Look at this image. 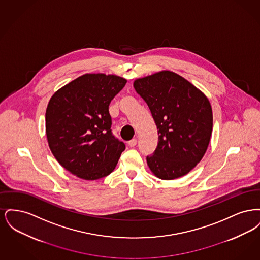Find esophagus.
Segmentation results:
<instances>
[{
	"label": "esophagus",
	"instance_id": "esophagus-1",
	"mask_svg": "<svg viewBox=\"0 0 260 260\" xmlns=\"http://www.w3.org/2000/svg\"><path fill=\"white\" fill-rule=\"evenodd\" d=\"M136 143H137L136 138H134V139H132V140H129V141L127 142V144H128L129 147H135L136 145Z\"/></svg>",
	"mask_w": 260,
	"mask_h": 260
}]
</instances>
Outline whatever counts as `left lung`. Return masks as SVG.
Returning <instances> with one entry per match:
<instances>
[{"label":"left lung","mask_w":260,"mask_h":260,"mask_svg":"<svg viewBox=\"0 0 260 260\" xmlns=\"http://www.w3.org/2000/svg\"><path fill=\"white\" fill-rule=\"evenodd\" d=\"M158 129V145L147 156L152 173L164 180L181 177L203 159L212 132L208 98L180 75L164 70L136 79Z\"/></svg>","instance_id":"left-lung-1"}]
</instances>
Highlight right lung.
Masks as SVG:
<instances>
[{
  "instance_id": "1",
  "label": "right lung",
  "mask_w": 260,
  "mask_h": 260,
  "mask_svg": "<svg viewBox=\"0 0 260 260\" xmlns=\"http://www.w3.org/2000/svg\"><path fill=\"white\" fill-rule=\"evenodd\" d=\"M126 80L85 74L59 88L46 111V134L54 158L69 173L96 180L114 171L124 143L112 135L109 104Z\"/></svg>"
}]
</instances>
